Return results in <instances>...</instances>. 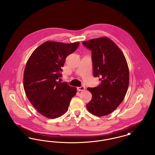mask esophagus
<instances>
[{"label":"esophagus","instance_id":"obj_1","mask_svg":"<svg viewBox=\"0 0 155 155\" xmlns=\"http://www.w3.org/2000/svg\"><path fill=\"white\" fill-rule=\"evenodd\" d=\"M85 89V87H84V86H81L80 87H78L77 88V90L78 91H84Z\"/></svg>","mask_w":155,"mask_h":155}]
</instances>
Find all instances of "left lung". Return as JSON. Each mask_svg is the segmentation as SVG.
Masks as SVG:
<instances>
[{
  "label": "left lung",
  "mask_w": 155,
  "mask_h": 155,
  "mask_svg": "<svg viewBox=\"0 0 155 155\" xmlns=\"http://www.w3.org/2000/svg\"><path fill=\"white\" fill-rule=\"evenodd\" d=\"M92 52L93 73L101 84L88 88L92 97L88 110L96 116L110 114L124 99L129 85V70L125 56L109 38L101 37L82 42Z\"/></svg>",
  "instance_id": "left-lung-1"
}]
</instances>
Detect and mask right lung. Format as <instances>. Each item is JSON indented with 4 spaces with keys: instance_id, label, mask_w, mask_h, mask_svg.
Listing matches in <instances>:
<instances>
[{
    "instance_id": "obj_1",
    "label": "right lung",
    "mask_w": 155,
    "mask_h": 155,
    "mask_svg": "<svg viewBox=\"0 0 155 155\" xmlns=\"http://www.w3.org/2000/svg\"><path fill=\"white\" fill-rule=\"evenodd\" d=\"M80 42L64 44L46 41L31 54L24 72L23 85L27 97L37 110L48 118H55L66 112L77 88L58 81L62 75L67 57Z\"/></svg>"
}]
</instances>
